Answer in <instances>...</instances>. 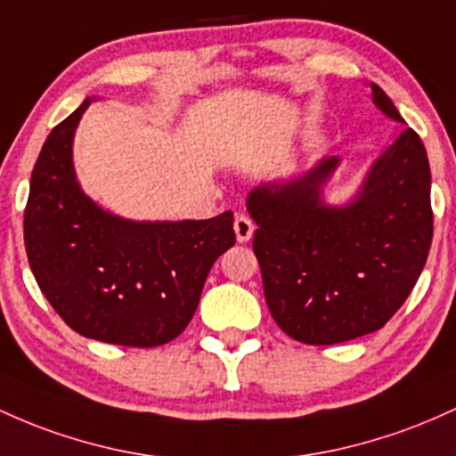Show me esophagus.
Instances as JSON below:
<instances>
[{"label":"esophagus","mask_w":456,"mask_h":456,"mask_svg":"<svg viewBox=\"0 0 456 456\" xmlns=\"http://www.w3.org/2000/svg\"><path fill=\"white\" fill-rule=\"evenodd\" d=\"M234 232H237V241L239 243H248L254 234V222L245 215H237L234 217Z\"/></svg>","instance_id":"34e87169"}]
</instances>
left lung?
<instances>
[{"label":"left lung","mask_w":456,"mask_h":456,"mask_svg":"<svg viewBox=\"0 0 456 456\" xmlns=\"http://www.w3.org/2000/svg\"><path fill=\"white\" fill-rule=\"evenodd\" d=\"M370 88L383 114L403 122L390 96L377 84ZM336 166L327 157L305 176L248 196L269 312L305 345L381 330L405 304L431 249V167L416 131L403 129L346 207L321 200Z\"/></svg>","instance_id":"left-lung-1"}]
</instances>
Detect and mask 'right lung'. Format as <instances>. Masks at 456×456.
I'll list each match as a JSON object with an SVG mask.
<instances>
[{
    "mask_svg": "<svg viewBox=\"0 0 456 456\" xmlns=\"http://www.w3.org/2000/svg\"><path fill=\"white\" fill-rule=\"evenodd\" d=\"M86 99L49 133L36 159L23 234L43 295L77 334L159 346L183 334L213 263L232 248L234 217L131 222L81 191L73 137Z\"/></svg>",
    "mask_w": 456,
    "mask_h": 456,
    "instance_id": "add662e5",
    "label": "right lung"
}]
</instances>
